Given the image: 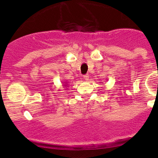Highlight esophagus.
<instances>
[{
    "mask_svg": "<svg viewBox=\"0 0 158 158\" xmlns=\"http://www.w3.org/2000/svg\"><path fill=\"white\" fill-rule=\"evenodd\" d=\"M89 75L88 74H86V75H84V76H83V79H85V80H88V79H89Z\"/></svg>",
    "mask_w": 158,
    "mask_h": 158,
    "instance_id": "34e87169",
    "label": "esophagus"
}]
</instances>
